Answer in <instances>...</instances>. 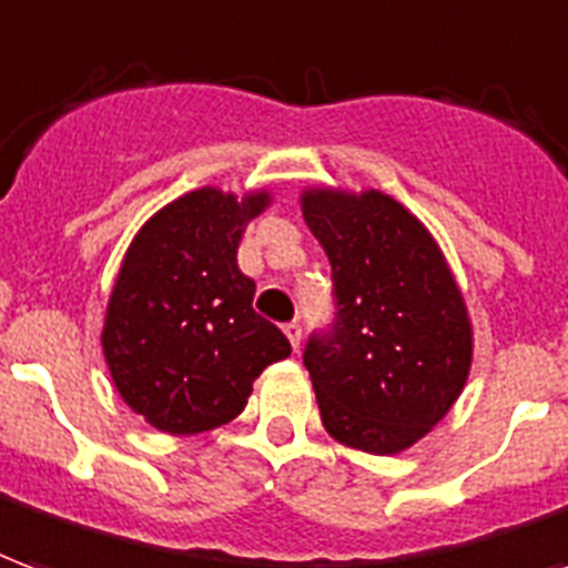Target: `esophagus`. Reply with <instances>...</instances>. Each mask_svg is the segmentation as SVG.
<instances>
[{
	"label": "esophagus",
	"mask_w": 568,
	"mask_h": 568,
	"mask_svg": "<svg viewBox=\"0 0 568 568\" xmlns=\"http://www.w3.org/2000/svg\"><path fill=\"white\" fill-rule=\"evenodd\" d=\"M285 331V337H288V343H292V348H301V325H297V322H288V325L283 327Z\"/></svg>",
	"instance_id": "34e87169"
}]
</instances>
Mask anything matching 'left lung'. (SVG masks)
Instances as JSON below:
<instances>
[{
  "mask_svg": "<svg viewBox=\"0 0 568 568\" xmlns=\"http://www.w3.org/2000/svg\"><path fill=\"white\" fill-rule=\"evenodd\" d=\"M301 213L322 243L337 322L306 343L325 430L367 455H400L455 406L473 322L439 243L379 189L310 186Z\"/></svg>",
  "mask_w": 568,
  "mask_h": 568,
  "instance_id": "1",
  "label": "left lung"
}]
</instances>
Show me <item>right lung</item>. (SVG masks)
<instances>
[{"label": "right lung", "mask_w": 568, "mask_h": 568, "mask_svg": "<svg viewBox=\"0 0 568 568\" xmlns=\"http://www.w3.org/2000/svg\"><path fill=\"white\" fill-rule=\"evenodd\" d=\"M271 201L267 189L243 199L192 189L125 250L104 310V364L125 406L162 434L234 422L262 369L292 355L283 331L252 310L255 283L237 267L243 231Z\"/></svg>", "instance_id": "add662e5"}]
</instances>
